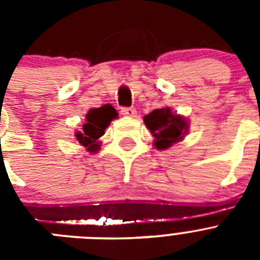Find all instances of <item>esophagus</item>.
<instances>
[{"instance_id":"obj_1","label":"esophagus","mask_w":260,"mask_h":260,"mask_svg":"<svg viewBox=\"0 0 260 260\" xmlns=\"http://www.w3.org/2000/svg\"><path fill=\"white\" fill-rule=\"evenodd\" d=\"M121 113L125 117H135L137 110H135L134 108H122V109H121Z\"/></svg>"}]
</instances>
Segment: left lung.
Instances as JSON below:
<instances>
[{"mask_svg": "<svg viewBox=\"0 0 260 260\" xmlns=\"http://www.w3.org/2000/svg\"><path fill=\"white\" fill-rule=\"evenodd\" d=\"M146 126L155 137L157 150L169 148L173 143L180 142L187 133V122L181 116L172 113L169 108L155 109L143 118Z\"/></svg>", "mask_w": 260, "mask_h": 260, "instance_id": "8db88e82", "label": "left lung"}]
</instances>
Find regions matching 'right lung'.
<instances>
[{"mask_svg": "<svg viewBox=\"0 0 260 260\" xmlns=\"http://www.w3.org/2000/svg\"><path fill=\"white\" fill-rule=\"evenodd\" d=\"M116 117V109L109 104L91 109L86 116L87 122L83 125V132L75 134L77 141L82 146L87 147V151L96 152L100 147L98 139L104 135V130L108 127L110 121Z\"/></svg>", "mask_w": 260, "mask_h": 260, "instance_id": "obj_1", "label": "right lung"}]
</instances>
